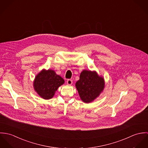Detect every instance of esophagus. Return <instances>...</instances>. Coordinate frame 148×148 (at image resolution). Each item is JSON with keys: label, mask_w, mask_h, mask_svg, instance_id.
Here are the masks:
<instances>
[{"label": "esophagus", "mask_w": 148, "mask_h": 148, "mask_svg": "<svg viewBox=\"0 0 148 148\" xmlns=\"http://www.w3.org/2000/svg\"><path fill=\"white\" fill-rule=\"evenodd\" d=\"M72 80H71V79H68L67 81H66V83L67 84L69 85H71L72 84Z\"/></svg>", "instance_id": "1"}]
</instances>
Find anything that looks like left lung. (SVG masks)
Returning a JSON list of instances; mask_svg holds the SVG:
<instances>
[{"label": "left lung", "instance_id": "left-lung-1", "mask_svg": "<svg viewBox=\"0 0 148 148\" xmlns=\"http://www.w3.org/2000/svg\"><path fill=\"white\" fill-rule=\"evenodd\" d=\"M75 86L81 100L88 104L93 101L103 92L105 80L96 71L85 69L81 72Z\"/></svg>", "mask_w": 148, "mask_h": 148}]
</instances>
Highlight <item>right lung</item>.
Masks as SVG:
<instances>
[{
	"label": "right lung",
	"mask_w": 148,
	"mask_h": 148,
	"mask_svg": "<svg viewBox=\"0 0 148 148\" xmlns=\"http://www.w3.org/2000/svg\"><path fill=\"white\" fill-rule=\"evenodd\" d=\"M64 80L52 69H42L34 80V89L45 100L52 99L58 88L64 84Z\"/></svg>",
	"instance_id": "1"
}]
</instances>
